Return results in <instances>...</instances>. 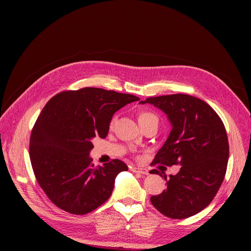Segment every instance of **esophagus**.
Wrapping results in <instances>:
<instances>
[{"label": "esophagus", "instance_id": "esophagus-1", "mask_svg": "<svg viewBox=\"0 0 251 251\" xmlns=\"http://www.w3.org/2000/svg\"><path fill=\"white\" fill-rule=\"evenodd\" d=\"M131 171L133 173H138V174H142V175H148L149 171L147 169H142V168H137V166H132Z\"/></svg>", "mask_w": 251, "mask_h": 251}]
</instances>
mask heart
I'll list each match as a JSON object with an SVG mask.
<instances>
[{
  "label": "heart",
  "instance_id": "obj_1",
  "mask_svg": "<svg viewBox=\"0 0 251 251\" xmlns=\"http://www.w3.org/2000/svg\"><path fill=\"white\" fill-rule=\"evenodd\" d=\"M151 119H156V120H157L156 115H154L153 113H151V112H149V111H141V112L139 113V115H138V121H139V124H140V123H143V121L151 120ZM115 120H116V117H113V118H112V120H111V126L114 125V123H115Z\"/></svg>",
  "mask_w": 251,
  "mask_h": 251
}]
</instances>
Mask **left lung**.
Listing matches in <instances>:
<instances>
[{"label": "left lung", "mask_w": 251, "mask_h": 251, "mask_svg": "<svg viewBox=\"0 0 251 251\" xmlns=\"http://www.w3.org/2000/svg\"><path fill=\"white\" fill-rule=\"evenodd\" d=\"M140 103H151L162 110L172 131L151 165H181L170 175L166 189L151 197L162 215L185 219L208 206L224 180L229 156L228 139L223 121L209 104L186 94L149 97ZM151 174L162 175L157 170Z\"/></svg>", "instance_id": "obj_1"}]
</instances>
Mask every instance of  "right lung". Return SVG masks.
Segmentation results:
<instances>
[{"instance_id": "1", "label": "right lung", "mask_w": 251, "mask_h": 251, "mask_svg": "<svg viewBox=\"0 0 251 251\" xmlns=\"http://www.w3.org/2000/svg\"><path fill=\"white\" fill-rule=\"evenodd\" d=\"M137 100L88 87L60 92L45 105L30 136L29 155L37 182L57 207L86 215L110 198L116 176L127 166L114 159L95 168L89 156L92 139L107 137L114 113Z\"/></svg>"}]
</instances>
